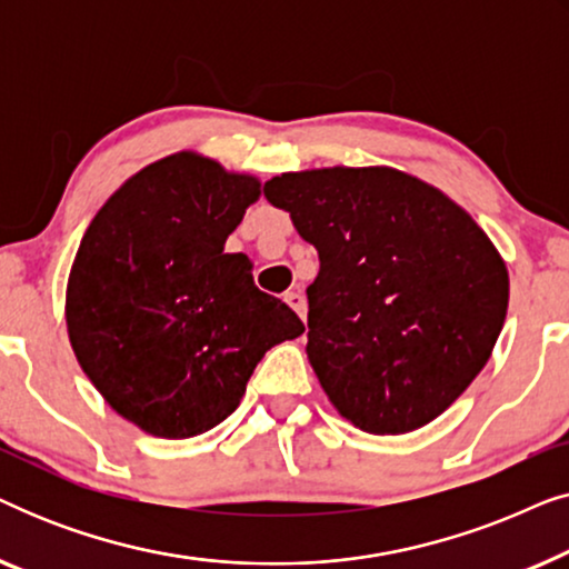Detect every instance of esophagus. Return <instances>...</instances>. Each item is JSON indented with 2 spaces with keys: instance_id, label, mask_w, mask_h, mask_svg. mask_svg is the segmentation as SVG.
Instances as JSON below:
<instances>
[{
  "instance_id": "1",
  "label": "esophagus",
  "mask_w": 569,
  "mask_h": 569,
  "mask_svg": "<svg viewBox=\"0 0 569 569\" xmlns=\"http://www.w3.org/2000/svg\"><path fill=\"white\" fill-rule=\"evenodd\" d=\"M284 302L295 310V313H298V316L302 318V321H306L308 306H306V298H302V292H300V290H290V292H284Z\"/></svg>"
}]
</instances>
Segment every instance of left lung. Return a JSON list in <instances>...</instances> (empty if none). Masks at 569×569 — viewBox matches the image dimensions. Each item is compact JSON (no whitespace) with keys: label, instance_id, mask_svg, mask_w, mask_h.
Instances as JSON below:
<instances>
[{"label":"left lung","instance_id":"1","mask_svg":"<svg viewBox=\"0 0 569 569\" xmlns=\"http://www.w3.org/2000/svg\"><path fill=\"white\" fill-rule=\"evenodd\" d=\"M263 197L321 259L306 352L333 409L370 435L440 417L492 357L508 316V267L487 232L388 166L282 173Z\"/></svg>","mask_w":569,"mask_h":569}]
</instances>
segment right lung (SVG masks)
Here are the masks:
<instances>
[{
  "mask_svg": "<svg viewBox=\"0 0 569 569\" xmlns=\"http://www.w3.org/2000/svg\"><path fill=\"white\" fill-rule=\"evenodd\" d=\"M261 181L199 152L168 154L116 189L77 248L67 333L116 415L154 438L212 430L267 349L298 339L292 308L253 284L224 240Z\"/></svg>",
  "mask_w": 569,
  "mask_h": 569,
  "instance_id": "1",
  "label": "right lung"
}]
</instances>
